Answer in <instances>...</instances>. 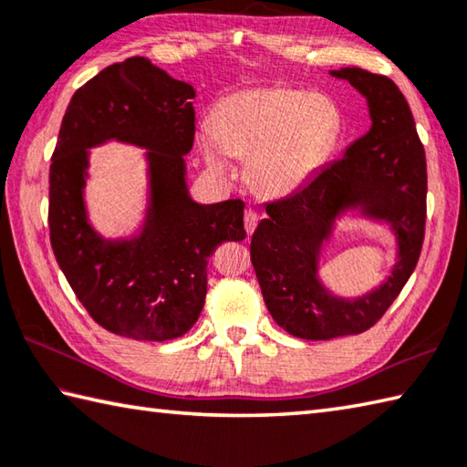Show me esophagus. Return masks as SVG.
<instances>
[{"label": "esophagus", "mask_w": 467, "mask_h": 467, "mask_svg": "<svg viewBox=\"0 0 467 467\" xmlns=\"http://www.w3.org/2000/svg\"><path fill=\"white\" fill-rule=\"evenodd\" d=\"M258 213L254 209H245V213H244V227H245V232H248V235H252L254 234V230H256V225H258Z\"/></svg>", "instance_id": "esophagus-1"}]
</instances>
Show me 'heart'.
Here are the masks:
<instances>
[{"mask_svg":"<svg viewBox=\"0 0 467 467\" xmlns=\"http://www.w3.org/2000/svg\"><path fill=\"white\" fill-rule=\"evenodd\" d=\"M343 130L337 103L295 87H258L217 103L199 146L215 172L232 169L230 156H248V179L264 195L303 189L336 150Z\"/></svg>","mask_w":467,"mask_h":467,"instance_id":"b5f03b06","label":"heart"}]
</instances>
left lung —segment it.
<instances>
[{
  "instance_id": "1",
  "label": "left lung",
  "mask_w": 467,
  "mask_h": 467,
  "mask_svg": "<svg viewBox=\"0 0 467 467\" xmlns=\"http://www.w3.org/2000/svg\"><path fill=\"white\" fill-rule=\"evenodd\" d=\"M331 75L366 97L372 128L301 191L266 203L268 219L258 223L250 244L272 319L290 336L313 341L356 336L382 319L417 266L427 219L425 148L397 83L358 67ZM349 206L392 223L400 237L393 275L354 302L333 297L316 278L320 245Z\"/></svg>"
}]
</instances>
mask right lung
Returning a JSON list of instances; mask_svg holds the SVG:
<instances>
[{"mask_svg": "<svg viewBox=\"0 0 467 467\" xmlns=\"http://www.w3.org/2000/svg\"><path fill=\"white\" fill-rule=\"evenodd\" d=\"M192 97L189 83L131 57L78 87L60 124L50 164V245L87 313L118 336H184L203 311L209 256L219 244L245 237L242 199L199 205L189 197ZM105 139L151 150V207L143 234L130 243L103 241L86 222V148Z\"/></svg>", "mask_w": 467, "mask_h": 467, "instance_id": "add662e5", "label": "right lung"}]
</instances>
